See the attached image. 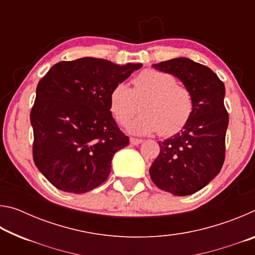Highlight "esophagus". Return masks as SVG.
<instances>
[{
	"mask_svg": "<svg viewBox=\"0 0 255 255\" xmlns=\"http://www.w3.org/2000/svg\"><path fill=\"white\" fill-rule=\"evenodd\" d=\"M143 143V140L138 139V138H130V144L131 145H139Z\"/></svg>",
	"mask_w": 255,
	"mask_h": 255,
	"instance_id": "34e87169",
	"label": "esophagus"
}]
</instances>
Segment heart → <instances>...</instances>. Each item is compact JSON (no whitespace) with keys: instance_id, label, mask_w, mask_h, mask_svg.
I'll use <instances>...</instances> for the list:
<instances>
[{"instance_id":"b5f03b06","label":"heart","mask_w":255,"mask_h":255,"mask_svg":"<svg viewBox=\"0 0 255 255\" xmlns=\"http://www.w3.org/2000/svg\"><path fill=\"white\" fill-rule=\"evenodd\" d=\"M132 89L118 83L109 96L110 111L116 122L126 125L138 109L141 114L128 124V131L133 135H147L158 131L171 136L181 130L193 111L192 96L187 88L179 85L169 73L144 70L131 80Z\"/></svg>"}]
</instances>
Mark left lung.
Instances as JSON below:
<instances>
[{"label":"left lung","instance_id":"1","mask_svg":"<svg viewBox=\"0 0 255 255\" xmlns=\"http://www.w3.org/2000/svg\"><path fill=\"white\" fill-rule=\"evenodd\" d=\"M153 67L182 82L192 96L193 111L180 132L158 141L161 149L149 167V175L164 191L174 196L192 195L219 173L225 159V86L209 67L185 57Z\"/></svg>","mask_w":255,"mask_h":255}]
</instances>
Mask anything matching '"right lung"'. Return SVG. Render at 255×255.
<instances>
[{"mask_svg": "<svg viewBox=\"0 0 255 255\" xmlns=\"http://www.w3.org/2000/svg\"><path fill=\"white\" fill-rule=\"evenodd\" d=\"M141 66L83 57L55 64L39 81L30 114L33 161L54 187L84 193L107 180L115 153L129 144L110 92Z\"/></svg>", "mask_w": 255, "mask_h": 255, "instance_id": "1", "label": "right lung"}]
</instances>
